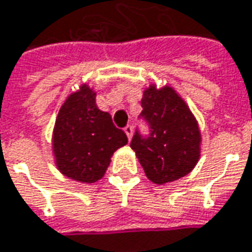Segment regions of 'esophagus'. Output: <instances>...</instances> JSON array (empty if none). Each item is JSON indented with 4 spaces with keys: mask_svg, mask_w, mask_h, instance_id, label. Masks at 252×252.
Listing matches in <instances>:
<instances>
[{
    "mask_svg": "<svg viewBox=\"0 0 252 252\" xmlns=\"http://www.w3.org/2000/svg\"><path fill=\"white\" fill-rule=\"evenodd\" d=\"M125 133H126V136H127V138H131V136H133V126L131 125H127L126 127H125Z\"/></svg>",
    "mask_w": 252,
    "mask_h": 252,
    "instance_id": "obj_1",
    "label": "esophagus"
}]
</instances>
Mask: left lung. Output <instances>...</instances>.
Returning a JSON list of instances; mask_svg holds the SVG:
<instances>
[{"mask_svg": "<svg viewBox=\"0 0 252 252\" xmlns=\"http://www.w3.org/2000/svg\"><path fill=\"white\" fill-rule=\"evenodd\" d=\"M140 119L148 134L136 129L130 141L147 177L163 185L190 173L200 158V129L183 99L170 87L144 91Z\"/></svg>", "mask_w": 252, "mask_h": 252, "instance_id": "left-lung-1", "label": "left lung"}]
</instances>
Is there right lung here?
<instances>
[{
  "mask_svg": "<svg viewBox=\"0 0 252 252\" xmlns=\"http://www.w3.org/2000/svg\"><path fill=\"white\" fill-rule=\"evenodd\" d=\"M127 144V136L118 129L108 112L99 111L95 93L86 84L69 95L59 109L52 147L58 169L83 183L104 176L114 153Z\"/></svg>",
  "mask_w": 252,
  "mask_h": 252,
  "instance_id": "add662e5",
  "label": "right lung"
}]
</instances>
